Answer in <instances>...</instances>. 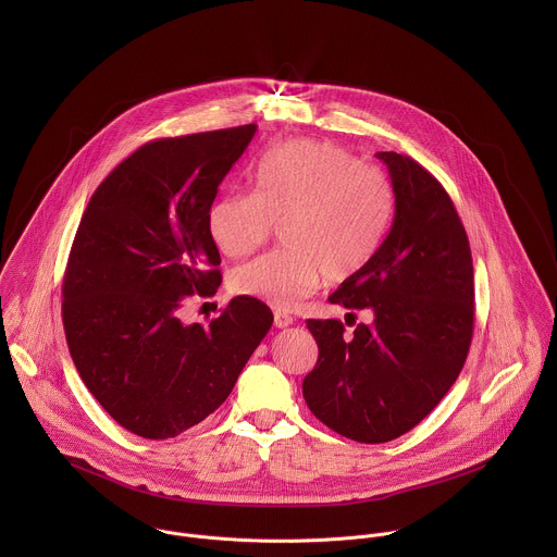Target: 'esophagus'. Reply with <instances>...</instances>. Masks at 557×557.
<instances>
[{
	"label": "esophagus",
	"mask_w": 557,
	"mask_h": 557,
	"mask_svg": "<svg viewBox=\"0 0 557 557\" xmlns=\"http://www.w3.org/2000/svg\"><path fill=\"white\" fill-rule=\"evenodd\" d=\"M294 323V318L289 313H283V311H274V325L276 327H287Z\"/></svg>",
	"instance_id": "esophagus-1"
}]
</instances>
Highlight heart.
Here are the masks:
<instances>
[{
  "instance_id": "b5f03b06",
  "label": "heart",
  "mask_w": 557,
  "mask_h": 557,
  "mask_svg": "<svg viewBox=\"0 0 557 557\" xmlns=\"http://www.w3.org/2000/svg\"><path fill=\"white\" fill-rule=\"evenodd\" d=\"M395 210L384 171L327 141H289L255 166V193H230L210 210V236L232 259L255 252L281 225L285 248L232 274V292L294 309L321 278L343 283L377 252Z\"/></svg>"
}]
</instances>
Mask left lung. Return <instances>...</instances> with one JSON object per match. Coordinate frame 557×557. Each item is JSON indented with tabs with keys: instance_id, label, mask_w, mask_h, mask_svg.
Returning a JSON list of instances; mask_svg holds the SVG:
<instances>
[{
	"instance_id": "1",
	"label": "left lung",
	"mask_w": 557,
	"mask_h": 557,
	"mask_svg": "<svg viewBox=\"0 0 557 557\" xmlns=\"http://www.w3.org/2000/svg\"><path fill=\"white\" fill-rule=\"evenodd\" d=\"M393 180L395 221L373 259L327 298L373 323L345 334L338 319H307L319 358L302 382L325 426L362 444L413 429L457 382L474 334V265L444 186L416 160L380 152Z\"/></svg>"
}]
</instances>
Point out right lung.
<instances>
[{
	"label": "right lung",
	"mask_w": 557,
	"mask_h": 557,
	"mask_svg": "<svg viewBox=\"0 0 557 557\" xmlns=\"http://www.w3.org/2000/svg\"><path fill=\"white\" fill-rule=\"evenodd\" d=\"M255 131L150 141L81 216L62 283L69 349L87 391L139 437H175L219 409L274 321L244 296L208 325L180 319L188 296L210 298L223 281L208 219Z\"/></svg>",
	"instance_id": "1"
}]
</instances>
